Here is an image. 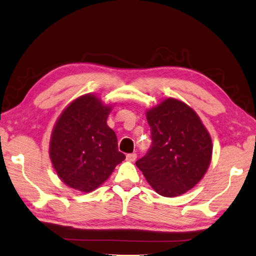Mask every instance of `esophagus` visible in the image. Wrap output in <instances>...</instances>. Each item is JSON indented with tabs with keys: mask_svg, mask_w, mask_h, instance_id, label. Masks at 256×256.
Instances as JSON below:
<instances>
[{
	"mask_svg": "<svg viewBox=\"0 0 256 256\" xmlns=\"http://www.w3.org/2000/svg\"><path fill=\"white\" fill-rule=\"evenodd\" d=\"M136 153H128V154H126V160L130 162H134L136 160Z\"/></svg>",
	"mask_w": 256,
	"mask_h": 256,
	"instance_id": "1",
	"label": "esophagus"
}]
</instances>
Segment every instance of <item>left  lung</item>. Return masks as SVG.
I'll return each instance as SVG.
<instances>
[{"label": "left lung", "instance_id": "8db88e82", "mask_svg": "<svg viewBox=\"0 0 256 256\" xmlns=\"http://www.w3.org/2000/svg\"><path fill=\"white\" fill-rule=\"evenodd\" d=\"M146 120L152 144L136 164L161 196H180L206 174L212 152L210 136L196 112L174 98L148 110Z\"/></svg>", "mask_w": 256, "mask_h": 256}]
</instances>
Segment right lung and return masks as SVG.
I'll return each instance as SVG.
<instances>
[{"label": "right lung", "instance_id": "1", "mask_svg": "<svg viewBox=\"0 0 256 256\" xmlns=\"http://www.w3.org/2000/svg\"><path fill=\"white\" fill-rule=\"evenodd\" d=\"M110 106L96 96L78 97L64 108L52 130L50 159L68 187L90 192L108 179L125 156L106 120Z\"/></svg>", "mask_w": 256, "mask_h": 256}]
</instances>
